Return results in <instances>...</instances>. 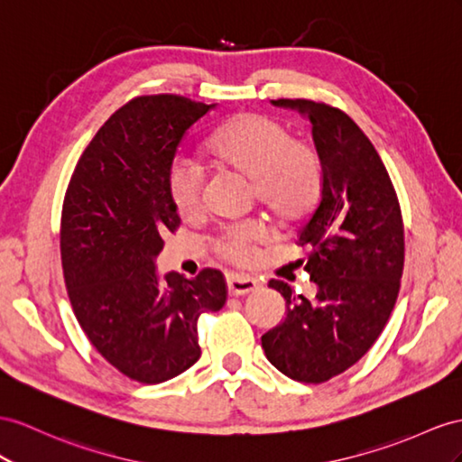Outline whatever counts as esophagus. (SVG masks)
I'll return each mask as SVG.
<instances>
[{"label": "esophagus", "instance_id": "obj_1", "mask_svg": "<svg viewBox=\"0 0 462 462\" xmlns=\"http://www.w3.org/2000/svg\"><path fill=\"white\" fill-rule=\"evenodd\" d=\"M228 292L232 297H240V294H247L257 289V281L252 277H242V275H230L226 279Z\"/></svg>", "mask_w": 462, "mask_h": 462}]
</instances>
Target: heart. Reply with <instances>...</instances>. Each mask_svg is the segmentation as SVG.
Here are the masks:
<instances>
[{"instance_id":"heart-1","label":"heart","mask_w":462,"mask_h":462,"mask_svg":"<svg viewBox=\"0 0 462 462\" xmlns=\"http://www.w3.org/2000/svg\"><path fill=\"white\" fill-rule=\"evenodd\" d=\"M218 168L252 181L255 200L271 217L291 224L310 215L322 193V163L312 146L291 134L277 121L244 113L224 125L207 144ZM168 191L177 215L193 220L205 210V171L191 160H175ZM265 238L262 224L245 222L218 234L215 250L236 263L250 262L254 247Z\"/></svg>"}]
</instances>
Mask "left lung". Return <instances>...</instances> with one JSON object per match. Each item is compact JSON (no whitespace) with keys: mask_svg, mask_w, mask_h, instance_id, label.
Here are the masks:
<instances>
[{"mask_svg":"<svg viewBox=\"0 0 462 462\" xmlns=\"http://www.w3.org/2000/svg\"><path fill=\"white\" fill-rule=\"evenodd\" d=\"M312 123L322 197L299 232L312 300L282 281L287 318L262 336L271 365L300 383H326L373 347L393 312L404 269V224L378 152L351 118L326 103L277 99Z\"/></svg>","mask_w":462,"mask_h":462,"instance_id":"obj_1","label":"left lung"}]
</instances>
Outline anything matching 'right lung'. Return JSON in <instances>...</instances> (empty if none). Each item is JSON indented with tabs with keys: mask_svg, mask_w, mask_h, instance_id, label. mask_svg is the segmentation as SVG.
<instances>
[{
	"mask_svg": "<svg viewBox=\"0 0 462 462\" xmlns=\"http://www.w3.org/2000/svg\"><path fill=\"white\" fill-rule=\"evenodd\" d=\"M217 105L136 97L93 136L69 180L60 254L69 302L91 346L142 384L181 374L200 357L197 322L226 302L218 269L165 273L156 257L180 226L168 173L187 130Z\"/></svg>",
	"mask_w": 462,
	"mask_h": 462,
	"instance_id": "add662e5",
	"label": "right lung"
}]
</instances>
